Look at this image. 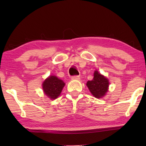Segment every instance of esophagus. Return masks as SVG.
<instances>
[{
	"mask_svg": "<svg viewBox=\"0 0 146 146\" xmlns=\"http://www.w3.org/2000/svg\"><path fill=\"white\" fill-rule=\"evenodd\" d=\"M72 80H80V76H73L71 77Z\"/></svg>",
	"mask_w": 146,
	"mask_h": 146,
	"instance_id": "obj_1",
	"label": "esophagus"
}]
</instances>
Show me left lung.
I'll use <instances>...</instances> for the list:
<instances>
[{
  "mask_svg": "<svg viewBox=\"0 0 146 146\" xmlns=\"http://www.w3.org/2000/svg\"><path fill=\"white\" fill-rule=\"evenodd\" d=\"M86 85L94 96L100 98L108 92L109 82L106 78L96 70L94 74L93 79L88 81Z\"/></svg>",
  "mask_w": 146,
  "mask_h": 146,
  "instance_id": "left-lung-1",
  "label": "left lung"
}]
</instances>
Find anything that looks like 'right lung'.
Instances as JSON below:
<instances>
[{
	"label": "right lung",
	"instance_id": "1",
	"mask_svg": "<svg viewBox=\"0 0 146 146\" xmlns=\"http://www.w3.org/2000/svg\"><path fill=\"white\" fill-rule=\"evenodd\" d=\"M65 83L54 76H50L42 84V88L45 94L52 100L56 99L60 94Z\"/></svg>",
	"mask_w": 146,
	"mask_h": 146
}]
</instances>
